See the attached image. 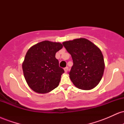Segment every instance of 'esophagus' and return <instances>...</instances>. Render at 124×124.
Here are the masks:
<instances>
[{
	"instance_id": "esophagus-1",
	"label": "esophagus",
	"mask_w": 124,
	"mask_h": 124,
	"mask_svg": "<svg viewBox=\"0 0 124 124\" xmlns=\"http://www.w3.org/2000/svg\"><path fill=\"white\" fill-rule=\"evenodd\" d=\"M64 70H65V73H67V72H68V67H66V68H64Z\"/></svg>"
}]
</instances>
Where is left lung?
<instances>
[{
  "label": "left lung",
  "instance_id": "1",
  "mask_svg": "<svg viewBox=\"0 0 124 124\" xmlns=\"http://www.w3.org/2000/svg\"><path fill=\"white\" fill-rule=\"evenodd\" d=\"M62 44L73 59V65L69 73L73 85L84 90H89L97 86L105 68L100 48L85 38L65 41Z\"/></svg>",
  "mask_w": 124,
  "mask_h": 124
}]
</instances>
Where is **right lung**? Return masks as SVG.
I'll return each mask as SVG.
<instances>
[{
    "mask_svg": "<svg viewBox=\"0 0 124 124\" xmlns=\"http://www.w3.org/2000/svg\"><path fill=\"white\" fill-rule=\"evenodd\" d=\"M63 47L60 42L44 41L28 49L22 64L24 76L35 92L45 94L57 87L64 70L55 54Z\"/></svg>",
    "mask_w": 124,
    "mask_h": 124,
    "instance_id": "obj_1",
    "label": "right lung"
}]
</instances>
